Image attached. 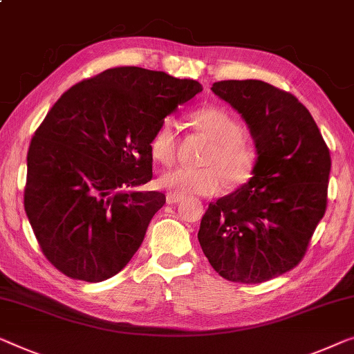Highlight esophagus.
<instances>
[{"label":"esophagus","instance_id":"1","mask_svg":"<svg viewBox=\"0 0 354 354\" xmlns=\"http://www.w3.org/2000/svg\"><path fill=\"white\" fill-rule=\"evenodd\" d=\"M183 199V196H180V194H176V193H167L166 194V203L167 204H177L180 203Z\"/></svg>","mask_w":354,"mask_h":354}]
</instances>
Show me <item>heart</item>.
Listing matches in <instances>:
<instances>
[{
    "label": "heart",
    "instance_id": "obj_1",
    "mask_svg": "<svg viewBox=\"0 0 354 354\" xmlns=\"http://www.w3.org/2000/svg\"><path fill=\"white\" fill-rule=\"evenodd\" d=\"M193 118L199 129L214 142L206 158L207 167L169 169L158 178L160 185L180 196H212L222 192L225 180L232 187L248 180L255 165V150L243 137V127L236 118L218 106L198 110ZM177 122L166 118L150 140L153 160L171 165L177 151Z\"/></svg>",
    "mask_w": 354,
    "mask_h": 354
}]
</instances>
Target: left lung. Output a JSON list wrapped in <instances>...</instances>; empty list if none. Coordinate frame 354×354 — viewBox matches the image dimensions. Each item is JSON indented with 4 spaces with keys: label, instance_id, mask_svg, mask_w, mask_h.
Returning <instances> with one entry per match:
<instances>
[{
    "label": "left lung",
    "instance_id": "1",
    "mask_svg": "<svg viewBox=\"0 0 354 354\" xmlns=\"http://www.w3.org/2000/svg\"><path fill=\"white\" fill-rule=\"evenodd\" d=\"M249 127L252 177L209 204L198 239L222 278L259 284L300 262L327 204L330 155L310 111L260 80L212 84Z\"/></svg>",
    "mask_w": 354,
    "mask_h": 354
}]
</instances>
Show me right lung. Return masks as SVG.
<instances>
[{
	"label": "right lung",
	"mask_w": 354,
	"mask_h": 354,
	"mask_svg": "<svg viewBox=\"0 0 354 354\" xmlns=\"http://www.w3.org/2000/svg\"><path fill=\"white\" fill-rule=\"evenodd\" d=\"M203 86L140 66H116L64 92L35 132L24 206L46 259L100 283L124 268L166 196L151 180L158 126Z\"/></svg>",
	"instance_id": "right-lung-1"
}]
</instances>
